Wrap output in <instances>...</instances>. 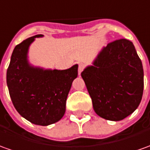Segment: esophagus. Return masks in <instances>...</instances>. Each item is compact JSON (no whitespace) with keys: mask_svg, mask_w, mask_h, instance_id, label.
Masks as SVG:
<instances>
[{"mask_svg":"<svg viewBox=\"0 0 150 150\" xmlns=\"http://www.w3.org/2000/svg\"><path fill=\"white\" fill-rule=\"evenodd\" d=\"M83 68H84V65H83V64H82V63H80V64H79V69H78L79 75H80V74H81V72L83 71Z\"/></svg>","mask_w":150,"mask_h":150,"instance_id":"esophagus-1","label":"esophagus"}]
</instances>
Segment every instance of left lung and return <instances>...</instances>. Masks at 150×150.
<instances>
[{
  "mask_svg": "<svg viewBox=\"0 0 150 150\" xmlns=\"http://www.w3.org/2000/svg\"><path fill=\"white\" fill-rule=\"evenodd\" d=\"M99 117L121 121L134 112L142 99L144 71L141 60L131 41L109 42L81 73Z\"/></svg>",
  "mask_w": 150,
  "mask_h": 150,
  "instance_id": "8db88e82",
  "label": "left lung"
}]
</instances>
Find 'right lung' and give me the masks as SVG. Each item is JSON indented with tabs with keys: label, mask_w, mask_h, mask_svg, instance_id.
Returning <instances> with one entry per match:
<instances>
[{
	"label": "right lung",
	"mask_w": 150,
	"mask_h": 150,
	"mask_svg": "<svg viewBox=\"0 0 150 150\" xmlns=\"http://www.w3.org/2000/svg\"><path fill=\"white\" fill-rule=\"evenodd\" d=\"M38 34L15 46L7 69L6 83L17 112L33 124L48 126L60 121L78 65L67 70H44L31 66L28 51Z\"/></svg>",
	"instance_id": "add662e5"
}]
</instances>
